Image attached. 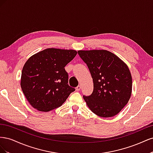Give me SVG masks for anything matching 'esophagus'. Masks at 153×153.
<instances>
[{
    "label": "esophagus",
    "mask_w": 153,
    "mask_h": 153,
    "mask_svg": "<svg viewBox=\"0 0 153 153\" xmlns=\"http://www.w3.org/2000/svg\"><path fill=\"white\" fill-rule=\"evenodd\" d=\"M80 89H81V86H80V85H78V86L76 87V91H78L80 90Z\"/></svg>",
    "instance_id": "1"
}]
</instances>
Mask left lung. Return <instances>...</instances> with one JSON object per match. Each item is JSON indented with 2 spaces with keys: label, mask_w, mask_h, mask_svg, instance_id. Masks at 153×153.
Segmentation results:
<instances>
[{
  "label": "left lung",
  "mask_w": 153,
  "mask_h": 153,
  "mask_svg": "<svg viewBox=\"0 0 153 153\" xmlns=\"http://www.w3.org/2000/svg\"><path fill=\"white\" fill-rule=\"evenodd\" d=\"M93 80L90 96H83L92 112L102 117L117 115L130 98L132 78L127 65L117 55L105 50H79Z\"/></svg>",
  "instance_id": "left-lung-1"
}]
</instances>
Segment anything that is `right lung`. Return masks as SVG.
I'll list each match as a JSON object with an SVG mask.
<instances>
[{
	"label": "right lung",
	"instance_id": "add662e5",
	"mask_svg": "<svg viewBox=\"0 0 153 153\" xmlns=\"http://www.w3.org/2000/svg\"><path fill=\"white\" fill-rule=\"evenodd\" d=\"M76 53L73 50L47 48L27 60L22 71L20 85L32 106L48 112L61 106L75 91L68 85L64 67Z\"/></svg>",
	"mask_w": 153,
	"mask_h": 153
}]
</instances>
